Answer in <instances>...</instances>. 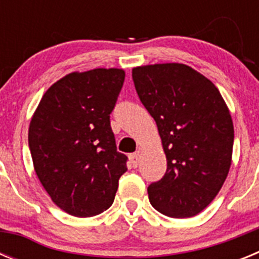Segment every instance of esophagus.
<instances>
[{
  "label": "esophagus",
  "instance_id": "obj_1",
  "mask_svg": "<svg viewBox=\"0 0 259 259\" xmlns=\"http://www.w3.org/2000/svg\"><path fill=\"white\" fill-rule=\"evenodd\" d=\"M140 158H141V153L140 152H136V153H134V154L130 155V162H131V166L132 167L139 166Z\"/></svg>",
  "mask_w": 259,
  "mask_h": 259
}]
</instances>
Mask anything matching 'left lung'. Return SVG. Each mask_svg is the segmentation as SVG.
I'll return each mask as SVG.
<instances>
[{
    "label": "left lung",
    "mask_w": 259,
    "mask_h": 259,
    "mask_svg": "<svg viewBox=\"0 0 259 259\" xmlns=\"http://www.w3.org/2000/svg\"><path fill=\"white\" fill-rule=\"evenodd\" d=\"M140 101L154 118L167 159L149 201L171 218L197 215L219 193L232 162L233 123L207 77L183 63L132 68Z\"/></svg>",
    "instance_id": "left-lung-1"
}]
</instances>
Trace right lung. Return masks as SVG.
<instances>
[{
  "label": "right lung",
  "mask_w": 259,
  "mask_h": 259,
  "mask_svg": "<svg viewBox=\"0 0 259 259\" xmlns=\"http://www.w3.org/2000/svg\"><path fill=\"white\" fill-rule=\"evenodd\" d=\"M122 68L75 71L53 84L32 115L28 144L52 201L74 217L109 209L127 171L110 127L124 81Z\"/></svg>",
  "instance_id": "1"
}]
</instances>
